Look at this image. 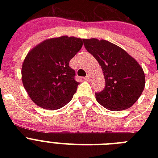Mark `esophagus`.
Returning a JSON list of instances; mask_svg holds the SVG:
<instances>
[{
    "label": "esophagus",
    "instance_id": "obj_1",
    "mask_svg": "<svg viewBox=\"0 0 158 158\" xmlns=\"http://www.w3.org/2000/svg\"><path fill=\"white\" fill-rule=\"evenodd\" d=\"M84 79H85V80H89V79H90V78H89V75H87L86 77H84Z\"/></svg>",
    "mask_w": 158,
    "mask_h": 158
}]
</instances>
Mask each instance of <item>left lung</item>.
Returning a JSON list of instances; mask_svg holds the SVG:
<instances>
[{
    "label": "left lung",
    "mask_w": 158,
    "mask_h": 158,
    "mask_svg": "<svg viewBox=\"0 0 158 158\" xmlns=\"http://www.w3.org/2000/svg\"><path fill=\"white\" fill-rule=\"evenodd\" d=\"M84 47L101 65L105 89L95 94L97 101L110 110L131 107L139 98L145 86L143 68L122 48L108 41L83 39Z\"/></svg>",
    "instance_id": "obj_1"
}]
</instances>
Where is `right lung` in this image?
Returning <instances> with one entry per match:
<instances>
[{"instance_id": "1", "label": "right lung", "mask_w": 158, "mask_h": 158, "mask_svg": "<svg viewBox=\"0 0 158 158\" xmlns=\"http://www.w3.org/2000/svg\"><path fill=\"white\" fill-rule=\"evenodd\" d=\"M82 46L81 38L61 36L44 40L29 51L22 65V82L36 105L57 110L70 102L79 83L69 63Z\"/></svg>"}]
</instances>
